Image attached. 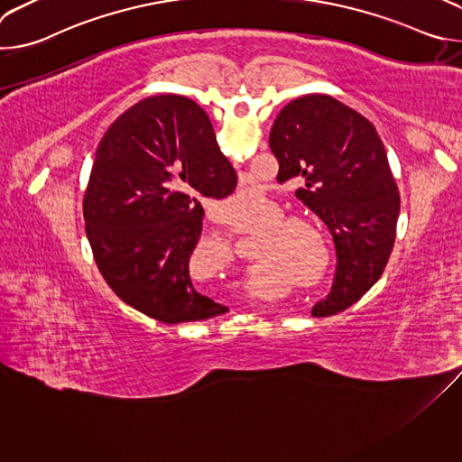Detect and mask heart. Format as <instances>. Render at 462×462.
I'll return each mask as SVG.
<instances>
[{
    "label": "heart",
    "instance_id": "1",
    "mask_svg": "<svg viewBox=\"0 0 462 462\" xmlns=\"http://www.w3.org/2000/svg\"><path fill=\"white\" fill-rule=\"evenodd\" d=\"M274 216H282L274 208ZM219 261H226L230 248L225 239L212 237L208 245ZM257 259L267 261L252 274L254 291L267 289L269 282L283 278L300 287L321 283L331 267V246L325 236L300 217H282L255 236Z\"/></svg>",
    "mask_w": 462,
    "mask_h": 462
}]
</instances>
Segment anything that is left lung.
<instances>
[{
  "instance_id": "1",
  "label": "left lung",
  "mask_w": 462,
  "mask_h": 462,
  "mask_svg": "<svg viewBox=\"0 0 462 462\" xmlns=\"http://www.w3.org/2000/svg\"><path fill=\"white\" fill-rule=\"evenodd\" d=\"M269 144L278 179L303 182L296 197L333 234L337 276L312 316L356 303L382 276L397 234L401 195L373 124L327 95L289 102L274 120Z\"/></svg>"
}]
</instances>
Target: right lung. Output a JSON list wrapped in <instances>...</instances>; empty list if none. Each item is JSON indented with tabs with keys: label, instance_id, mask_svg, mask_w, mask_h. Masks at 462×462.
<instances>
[{
	"label": "right lung",
	"instance_id": "1",
	"mask_svg": "<svg viewBox=\"0 0 462 462\" xmlns=\"http://www.w3.org/2000/svg\"><path fill=\"white\" fill-rule=\"evenodd\" d=\"M236 184L193 100L159 95L124 111L97 148L84 195L86 234L113 292L162 323L226 312L195 291L189 257L203 232L201 199H223Z\"/></svg>",
	"mask_w": 462,
	"mask_h": 462
}]
</instances>
